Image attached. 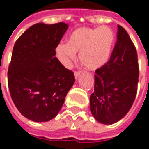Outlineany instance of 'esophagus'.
<instances>
[{"mask_svg":"<svg viewBox=\"0 0 149 149\" xmlns=\"http://www.w3.org/2000/svg\"><path fill=\"white\" fill-rule=\"evenodd\" d=\"M81 72H79V71H75L74 72V76H75V78L76 79H77L78 77H79V76L81 75Z\"/></svg>","mask_w":149,"mask_h":149,"instance_id":"34e87169","label":"esophagus"}]
</instances>
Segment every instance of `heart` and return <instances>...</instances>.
Wrapping results in <instances>:
<instances>
[{"label": "heart", "mask_w": 149, "mask_h": 149, "mask_svg": "<svg viewBox=\"0 0 149 149\" xmlns=\"http://www.w3.org/2000/svg\"><path fill=\"white\" fill-rule=\"evenodd\" d=\"M115 35L108 26L80 28L68 37L66 44H60L56 52L65 67H69L79 52V60L89 70H97L106 65L112 55Z\"/></svg>", "instance_id": "obj_1"}]
</instances>
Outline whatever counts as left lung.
<instances>
[{"instance_id": "left-lung-1", "label": "left lung", "mask_w": 149, "mask_h": 149, "mask_svg": "<svg viewBox=\"0 0 149 149\" xmlns=\"http://www.w3.org/2000/svg\"><path fill=\"white\" fill-rule=\"evenodd\" d=\"M95 72L90 111L99 123L112 125L131 109L139 78L136 51L128 33L120 25L110 60Z\"/></svg>"}]
</instances>
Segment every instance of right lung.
Listing matches in <instances>:
<instances>
[{"instance_id":"add662e5","label":"right lung","mask_w":149,"mask_h":149,"mask_svg":"<svg viewBox=\"0 0 149 149\" xmlns=\"http://www.w3.org/2000/svg\"><path fill=\"white\" fill-rule=\"evenodd\" d=\"M68 25L37 23L16 41L8 71L12 100L24 117L49 121L61 109L73 85V72L55 57V49Z\"/></svg>"}]
</instances>
